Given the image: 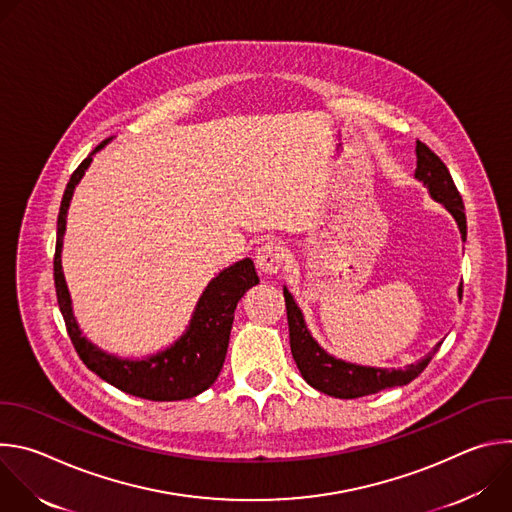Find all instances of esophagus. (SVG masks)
Returning a JSON list of instances; mask_svg holds the SVG:
<instances>
[{"instance_id": "34e87169", "label": "esophagus", "mask_w": 512, "mask_h": 512, "mask_svg": "<svg viewBox=\"0 0 512 512\" xmlns=\"http://www.w3.org/2000/svg\"><path fill=\"white\" fill-rule=\"evenodd\" d=\"M285 247L279 241H267L259 247L257 251V267L267 273V275H275L283 263H285Z\"/></svg>"}]
</instances>
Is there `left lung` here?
<instances>
[{"instance_id": "8db88e82", "label": "left lung", "mask_w": 512, "mask_h": 512, "mask_svg": "<svg viewBox=\"0 0 512 512\" xmlns=\"http://www.w3.org/2000/svg\"><path fill=\"white\" fill-rule=\"evenodd\" d=\"M417 168L415 178L421 180L427 188L433 200L442 202L452 216L456 218L458 229L462 233V239L466 241V214H464V202L462 196L450 176V170L446 164L437 158L425 143L417 141ZM462 294V285H460ZM283 298L287 308V324H289V346L298 369L308 385L318 389L320 393H326L330 397L338 399H356L364 395H373L389 387H403L411 383L415 377L423 373V369L433 358V354L440 350L442 342L435 344V348L415 364H409L407 369H373V367H360V364L344 362L340 358L330 356L308 332V326L304 322L302 310L294 302V296L289 294L287 287H283Z\"/></svg>"}]
</instances>
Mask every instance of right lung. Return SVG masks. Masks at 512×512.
I'll return each mask as SVG.
<instances>
[{"label":"right lung","mask_w":512,"mask_h":512,"mask_svg":"<svg viewBox=\"0 0 512 512\" xmlns=\"http://www.w3.org/2000/svg\"><path fill=\"white\" fill-rule=\"evenodd\" d=\"M111 141L105 139L93 150L97 154ZM93 154L87 156L81 166L72 172L66 190L62 194L58 229H56V251H54V287L58 306L66 324V332L75 344L81 360L95 375L123 393L150 401H182L206 391L223 369V362L229 348V336L235 320V308L245 291L259 283L255 265L251 259L237 261L223 269L202 291V296L192 314L186 332L166 350L148 356L143 360H129L107 354L93 342H89L79 324L72 316L70 294L64 281L60 253L66 231V210L77 184L85 176L93 162Z\"/></svg>","instance_id":"obj_1"}]
</instances>
